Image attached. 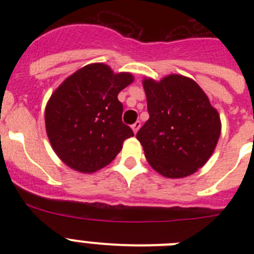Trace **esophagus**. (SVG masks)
<instances>
[{
  "label": "esophagus",
  "instance_id": "1",
  "mask_svg": "<svg viewBox=\"0 0 254 254\" xmlns=\"http://www.w3.org/2000/svg\"><path fill=\"white\" fill-rule=\"evenodd\" d=\"M140 127H141V122H140V121H136V122H134L133 125H132V129H133L134 133H137V131H138V129H140Z\"/></svg>",
  "mask_w": 254,
  "mask_h": 254
}]
</instances>
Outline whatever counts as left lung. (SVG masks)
I'll return each instance as SVG.
<instances>
[{
    "label": "left lung",
    "mask_w": 254,
    "mask_h": 254,
    "mask_svg": "<svg viewBox=\"0 0 254 254\" xmlns=\"http://www.w3.org/2000/svg\"><path fill=\"white\" fill-rule=\"evenodd\" d=\"M150 118L137 132L149 164L161 176L183 178L208 160L220 137V117L193 80L170 75L143 80Z\"/></svg>",
    "instance_id": "obj_1"
}]
</instances>
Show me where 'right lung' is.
Wrapping results in <instances>:
<instances>
[{
	"label": "right lung",
	"mask_w": 254,
	"mask_h": 254,
	"mask_svg": "<svg viewBox=\"0 0 254 254\" xmlns=\"http://www.w3.org/2000/svg\"><path fill=\"white\" fill-rule=\"evenodd\" d=\"M133 81L131 73H113L103 64H87L67 77L46 108L51 145L69 168L82 173L114 160L126 138L133 136L122 122L118 94Z\"/></svg>",
	"instance_id": "1"
}]
</instances>
